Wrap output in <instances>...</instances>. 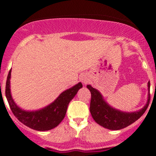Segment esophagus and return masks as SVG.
<instances>
[{
    "mask_svg": "<svg viewBox=\"0 0 156 156\" xmlns=\"http://www.w3.org/2000/svg\"><path fill=\"white\" fill-rule=\"evenodd\" d=\"M81 80H82V83H87V80H88V79L87 78V77H83V78H82V79H81Z\"/></svg>",
    "mask_w": 156,
    "mask_h": 156,
    "instance_id": "34e87169",
    "label": "esophagus"
}]
</instances>
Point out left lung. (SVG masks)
I'll use <instances>...</instances> for the list:
<instances>
[{
	"label": "left lung",
	"mask_w": 156,
	"mask_h": 156,
	"mask_svg": "<svg viewBox=\"0 0 156 156\" xmlns=\"http://www.w3.org/2000/svg\"><path fill=\"white\" fill-rule=\"evenodd\" d=\"M87 87L91 93L90 112L93 119L98 124L106 129L118 130L125 128L140 118L148 108L150 100V82L148 83V100L141 109L135 112H123L112 107L105 100L104 97L97 89L87 84Z\"/></svg>",
	"instance_id": "8db88e82"
}]
</instances>
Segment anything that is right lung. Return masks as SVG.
I'll use <instances>...</instances> for the list:
<instances>
[{
	"mask_svg": "<svg viewBox=\"0 0 156 156\" xmlns=\"http://www.w3.org/2000/svg\"><path fill=\"white\" fill-rule=\"evenodd\" d=\"M11 73L12 69L8 75L5 89V94L11 109L15 116L23 124L39 131L50 130L56 127L62 121L69 104L75 97L78 90L83 87L82 83H78L60 94L58 97L48 105L41 109L27 111L18 106L12 98L10 84Z\"/></svg>",
	"mask_w": 156,
	"mask_h": 156,
	"instance_id": "right-lung-1",
	"label": "right lung"
}]
</instances>
